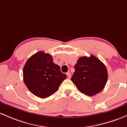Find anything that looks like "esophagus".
Listing matches in <instances>:
<instances>
[{
	"mask_svg": "<svg viewBox=\"0 0 127 127\" xmlns=\"http://www.w3.org/2000/svg\"><path fill=\"white\" fill-rule=\"evenodd\" d=\"M66 75H67V77L68 78H70V77H71V75H70V72H67L66 73Z\"/></svg>",
	"mask_w": 127,
	"mask_h": 127,
	"instance_id": "1",
	"label": "esophagus"
}]
</instances>
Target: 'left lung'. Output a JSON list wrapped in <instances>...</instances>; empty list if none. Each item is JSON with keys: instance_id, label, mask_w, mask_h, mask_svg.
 I'll return each mask as SVG.
<instances>
[{"instance_id": "1", "label": "left lung", "mask_w": 127, "mask_h": 127, "mask_svg": "<svg viewBox=\"0 0 127 127\" xmlns=\"http://www.w3.org/2000/svg\"><path fill=\"white\" fill-rule=\"evenodd\" d=\"M74 69L71 80L81 93L93 96L105 88L108 80L107 69L94 55L79 58Z\"/></svg>"}]
</instances>
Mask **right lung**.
I'll return each mask as SVG.
<instances>
[{
	"mask_svg": "<svg viewBox=\"0 0 127 127\" xmlns=\"http://www.w3.org/2000/svg\"><path fill=\"white\" fill-rule=\"evenodd\" d=\"M67 77L53 62L51 55L39 51L27 61L23 69L24 82L29 90L41 98L55 93Z\"/></svg>",
	"mask_w": 127,
	"mask_h": 127,
	"instance_id": "right-lung-1",
	"label": "right lung"
}]
</instances>
